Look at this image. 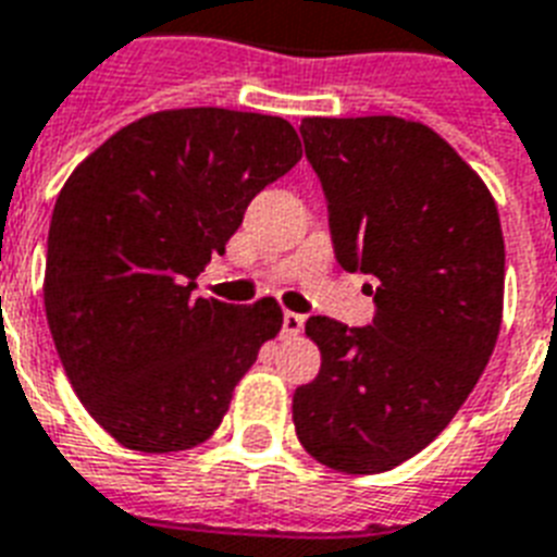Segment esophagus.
I'll use <instances>...</instances> for the list:
<instances>
[{
  "label": "esophagus",
  "instance_id": "obj_1",
  "mask_svg": "<svg viewBox=\"0 0 557 557\" xmlns=\"http://www.w3.org/2000/svg\"><path fill=\"white\" fill-rule=\"evenodd\" d=\"M304 332V314L283 312V335H300Z\"/></svg>",
  "mask_w": 557,
  "mask_h": 557
}]
</instances>
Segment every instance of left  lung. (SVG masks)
I'll use <instances>...</instances> for the list:
<instances>
[{
  "mask_svg": "<svg viewBox=\"0 0 557 557\" xmlns=\"http://www.w3.org/2000/svg\"><path fill=\"white\" fill-rule=\"evenodd\" d=\"M341 269L370 274L375 318L306 321L318 379L295 389L297 440L344 474H381L431 445L497 344L506 245L483 178L431 126L304 117Z\"/></svg>",
  "mask_w": 557,
  "mask_h": 557,
  "instance_id": "obj_1",
  "label": "left lung"
}]
</instances>
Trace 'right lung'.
<instances>
[{
  "mask_svg": "<svg viewBox=\"0 0 557 557\" xmlns=\"http://www.w3.org/2000/svg\"><path fill=\"white\" fill-rule=\"evenodd\" d=\"M274 115L168 109L77 164L48 227L46 318L83 407L124 448H196L283 326L277 300L193 297L245 208L300 161Z\"/></svg>",
  "mask_w": 557,
  "mask_h": 557,
  "instance_id": "add662e5",
  "label": "right lung"
}]
</instances>
